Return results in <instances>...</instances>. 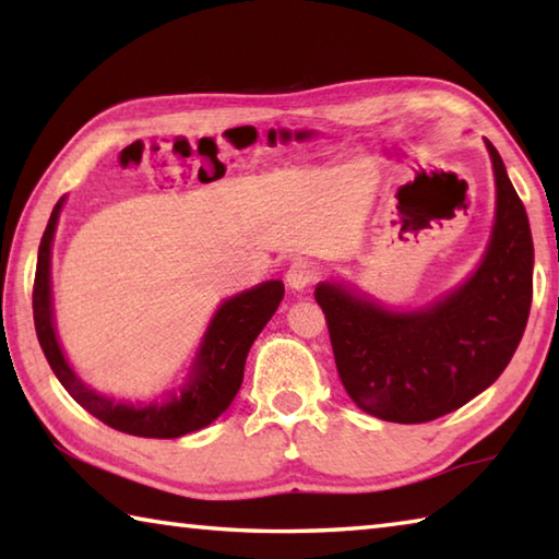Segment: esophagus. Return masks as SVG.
<instances>
[{"instance_id": "1", "label": "esophagus", "mask_w": 559, "mask_h": 559, "mask_svg": "<svg viewBox=\"0 0 559 559\" xmlns=\"http://www.w3.org/2000/svg\"><path fill=\"white\" fill-rule=\"evenodd\" d=\"M316 278H318V266H316L313 261H306V259L293 261V263H290V269H288V273H286L288 286H290V288H296V290L308 288L310 283H313Z\"/></svg>"}]
</instances>
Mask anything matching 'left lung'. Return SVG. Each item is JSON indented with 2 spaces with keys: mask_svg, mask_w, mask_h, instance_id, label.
<instances>
[{
  "mask_svg": "<svg viewBox=\"0 0 559 559\" xmlns=\"http://www.w3.org/2000/svg\"><path fill=\"white\" fill-rule=\"evenodd\" d=\"M493 159L498 206L486 259L459 290L414 313L320 283L340 382L359 409L396 424H424L456 412L506 370L533 302V236L525 206Z\"/></svg>",
  "mask_w": 559,
  "mask_h": 559,
  "instance_id": "8db88e82",
  "label": "left lung"
}]
</instances>
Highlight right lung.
<instances>
[{
	"instance_id": "1",
	"label": "right lung",
	"mask_w": 559,
	"mask_h": 559,
	"mask_svg": "<svg viewBox=\"0 0 559 559\" xmlns=\"http://www.w3.org/2000/svg\"><path fill=\"white\" fill-rule=\"evenodd\" d=\"M63 200L53 206L51 219L46 224L39 246V261H36L34 276V325L36 337L49 359L53 374L59 377L63 390L69 392L83 409L96 416L108 427L122 433L145 439H177L189 431L204 429L219 416L226 406L234 402L236 392L243 382L246 355L259 337L263 325L283 300L281 281H266L261 286L243 290L234 296L216 310L210 330H206L204 343L197 355L194 370L189 374V382L177 394H169L165 402L153 404H122L112 402L108 396L88 390L66 362L59 347V340L53 333L51 318V286H49V266H51V241L59 222Z\"/></svg>"
}]
</instances>
